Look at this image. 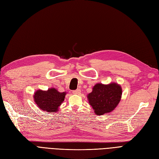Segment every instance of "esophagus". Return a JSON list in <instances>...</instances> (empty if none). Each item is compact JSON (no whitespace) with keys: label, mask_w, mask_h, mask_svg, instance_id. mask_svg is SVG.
Masks as SVG:
<instances>
[{"label":"esophagus","mask_w":159,"mask_h":159,"mask_svg":"<svg viewBox=\"0 0 159 159\" xmlns=\"http://www.w3.org/2000/svg\"><path fill=\"white\" fill-rule=\"evenodd\" d=\"M73 93L75 94H80L81 93V90H80V89H76L75 90H73Z\"/></svg>","instance_id":"1"}]
</instances>
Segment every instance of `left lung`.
Returning <instances> with one entry per match:
<instances>
[{
    "label": "left lung",
    "mask_w": 159,
    "mask_h": 159,
    "mask_svg": "<svg viewBox=\"0 0 159 159\" xmlns=\"http://www.w3.org/2000/svg\"><path fill=\"white\" fill-rule=\"evenodd\" d=\"M122 94L121 88L116 83L96 84L88 95L90 104L96 115L110 113L119 104Z\"/></svg>",
    "instance_id": "1"
}]
</instances>
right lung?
Masks as SVG:
<instances>
[{"instance_id":"obj_1","label":"right lung","mask_w":159,"mask_h":159,"mask_svg":"<svg viewBox=\"0 0 159 159\" xmlns=\"http://www.w3.org/2000/svg\"><path fill=\"white\" fill-rule=\"evenodd\" d=\"M65 93H59L55 89H50L48 91L41 90L35 92L34 98L35 104L40 109L48 112L57 111L59 106L64 101Z\"/></svg>"}]
</instances>
